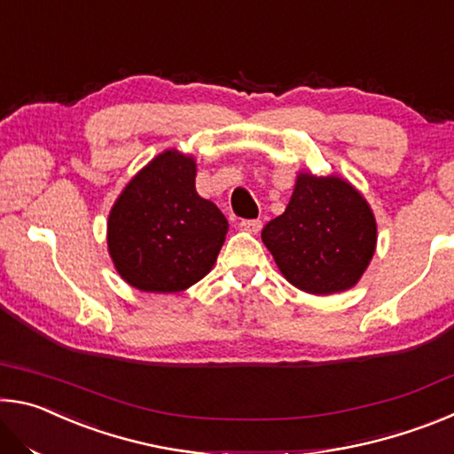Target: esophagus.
I'll return each instance as SVG.
<instances>
[{
  "label": "esophagus",
  "instance_id": "obj_1",
  "mask_svg": "<svg viewBox=\"0 0 454 454\" xmlns=\"http://www.w3.org/2000/svg\"><path fill=\"white\" fill-rule=\"evenodd\" d=\"M240 230L250 234H258L262 230V220H242L240 222Z\"/></svg>",
  "mask_w": 454,
  "mask_h": 454
}]
</instances>
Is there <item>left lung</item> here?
Segmentation results:
<instances>
[{"mask_svg": "<svg viewBox=\"0 0 454 454\" xmlns=\"http://www.w3.org/2000/svg\"><path fill=\"white\" fill-rule=\"evenodd\" d=\"M262 242L290 284L326 296L355 286L376 248V220L363 194L338 176L298 174L284 214Z\"/></svg>", "mask_w": 454, "mask_h": 454, "instance_id": "left-lung-1", "label": "left lung"}]
</instances>
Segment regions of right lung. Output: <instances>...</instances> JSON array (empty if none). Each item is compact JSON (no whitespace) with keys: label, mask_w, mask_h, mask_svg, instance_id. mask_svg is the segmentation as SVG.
Masks as SVG:
<instances>
[{"label":"right lung","mask_w":454,"mask_h":454,"mask_svg":"<svg viewBox=\"0 0 454 454\" xmlns=\"http://www.w3.org/2000/svg\"><path fill=\"white\" fill-rule=\"evenodd\" d=\"M228 220L198 196L196 162L166 150L142 168L107 218V250L129 286L180 292L212 270Z\"/></svg>","instance_id":"1"}]
</instances>
